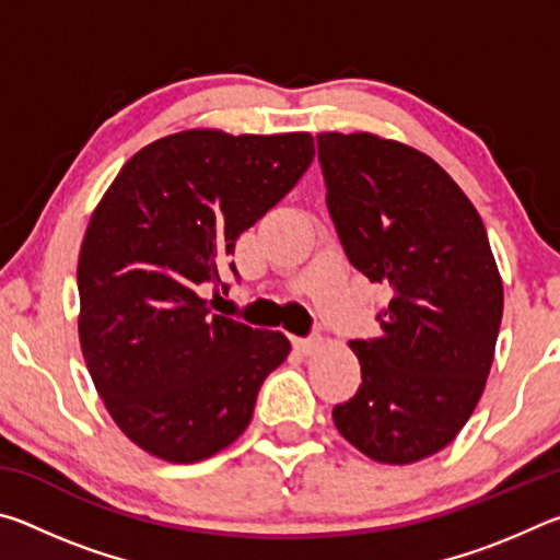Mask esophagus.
Returning <instances> with one entry per match:
<instances>
[{
  "mask_svg": "<svg viewBox=\"0 0 560 560\" xmlns=\"http://www.w3.org/2000/svg\"><path fill=\"white\" fill-rule=\"evenodd\" d=\"M293 348L299 350L303 355H311L314 350L320 348V336H308V338H296L293 340Z\"/></svg>",
  "mask_w": 560,
  "mask_h": 560,
  "instance_id": "obj_1",
  "label": "esophagus"
}]
</instances>
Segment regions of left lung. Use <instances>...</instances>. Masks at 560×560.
<instances>
[{
  "instance_id": "left-lung-1",
  "label": "left lung",
  "mask_w": 560,
  "mask_h": 560,
  "mask_svg": "<svg viewBox=\"0 0 560 560\" xmlns=\"http://www.w3.org/2000/svg\"><path fill=\"white\" fill-rule=\"evenodd\" d=\"M316 143L348 261L393 293L381 336L350 340L363 383L334 422L375 462L424 459L457 438L494 360L504 287L485 222L420 150L371 132Z\"/></svg>"
}]
</instances>
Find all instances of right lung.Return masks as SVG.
Here are the masks:
<instances>
[{
    "mask_svg": "<svg viewBox=\"0 0 560 560\" xmlns=\"http://www.w3.org/2000/svg\"><path fill=\"white\" fill-rule=\"evenodd\" d=\"M314 163L308 132L185 130L132 155L93 212L79 254V336L89 373L128 438L189 464L252 422L287 360L279 330L212 314L200 291L240 281L234 242Z\"/></svg>",
    "mask_w": 560,
    "mask_h": 560,
    "instance_id": "1",
    "label": "right lung"
}]
</instances>
